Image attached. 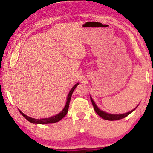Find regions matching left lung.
Masks as SVG:
<instances>
[{"label":"left lung","mask_w":153,"mask_h":153,"mask_svg":"<svg viewBox=\"0 0 153 153\" xmlns=\"http://www.w3.org/2000/svg\"><path fill=\"white\" fill-rule=\"evenodd\" d=\"M90 97H91V102H92V104H93V106L94 107V109H95V112L97 113V114L99 115L101 118L104 119V120H120V119H122V118H125V117H127V116H128V115L130 114L131 112H133L134 111L136 108H137V106H139L138 105L137 107H136L135 108H134L133 110L130 111L129 112L125 113V114H108V113H106V111H104L100 109V108L97 106V105L95 104V102L93 101V100L92 99L91 96H90Z\"/></svg>","instance_id":"obj_1"}]
</instances>
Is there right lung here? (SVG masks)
<instances>
[{
	"label": "right lung",
	"mask_w": 153,
	"mask_h": 153,
	"mask_svg": "<svg viewBox=\"0 0 153 153\" xmlns=\"http://www.w3.org/2000/svg\"><path fill=\"white\" fill-rule=\"evenodd\" d=\"M79 84V83H77L76 84H75L74 86L72 88V89L70 90V93H68V97H67V102H66L65 106L63 109H62L61 111L59 113V114H56V116H51V117H50V118L35 119V118H30V117L26 116V115H25L24 113H22V111H21L20 110H19V111L21 114H22V116H24L27 120H28L29 122H30L31 123H33V124H49V123H54L58 122V121H60L62 118H63L64 117L66 116V114H68L69 105H70V100H71V97H72V95L73 92H74V89L76 88V86Z\"/></svg>",
	"instance_id": "add662e5"
}]
</instances>
